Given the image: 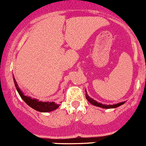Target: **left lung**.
I'll return each instance as SVG.
<instances>
[{"label":"left lung","mask_w":146,"mask_h":146,"mask_svg":"<svg viewBox=\"0 0 146 146\" xmlns=\"http://www.w3.org/2000/svg\"><path fill=\"white\" fill-rule=\"evenodd\" d=\"M86 99L88 100V101L90 102L92 105H93V106H97V107H100V108H106V109L115 108L118 107V106H121V105L124 104V103H125V101H123V102H121V103H116V104H113V105L102 104V103H98V102H97L96 100H95L94 99L91 98H90V96L88 95L86 90Z\"/></svg>","instance_id":"left-lung-1"}]
</instances>
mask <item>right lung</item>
Instances as JSON below:
<instances>
[{"label":"right lung","mask_w":146,"mask_h":146,"mask_svg":"<svg viewBox=\"0 0 146 146\" xmlns=\"http://www.w3.org/2000/svg\"><path fill=\"white\" fill-rule=\"evenodd\" d=\"M13 81L14 84H15V88H16L17 91L19 93L20 96L21 98L26 103L28 106L30 107L33 108L35 111H39V112H43V113H47L53 111L60 106V104H57L55 102H43V101H39L38 99L36 98H32L30 96H27L24 95V93L21 91L20 88L18 87V83H17L16 80H15V78L13 76Z\"/></svg>","instance_id":"right-lung-1"}]
</instances>
